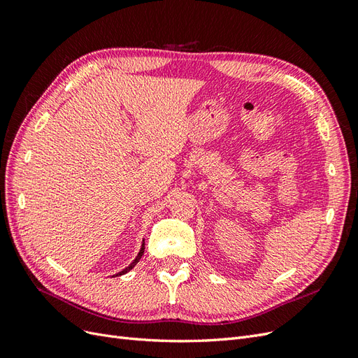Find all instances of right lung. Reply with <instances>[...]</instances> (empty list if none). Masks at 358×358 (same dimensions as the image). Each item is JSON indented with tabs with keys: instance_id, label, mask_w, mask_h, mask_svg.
I'll list each match as a JSON object with an SVG mask.
<instances>
[{
	"instance_id": "right-lung-1",
	"label": "right lung",
	"mask_w": 358,
	"mask_h": 358,
	"mask_svg": "<svg viewBox=\"0 0 358 358\" xmlns=\"http://www.w3.org/2000/svg\"><path fill=\"white\" fill-rule=\"evenodd\" d=\"M145 254V239H143V242H142V248H140V251H138V254H137V257L133 259V263L131 264H129L128 267H125L124 270H121V272H119V273H116L115 276H121V275H125L127 272H129V270H131L138 262H140V258H142V255Z\"/></svg>"
}]
</instances>
